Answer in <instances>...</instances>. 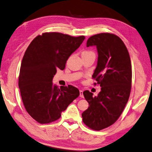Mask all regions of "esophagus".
Listing matches in <instances>:
<instances>
[{
  "label": "esophagus",
  "mask_w": 152,
  "mask_h": 152,
  "mask_svg": "<svg viewBox=\"0 0 152 152\" xmlns=\"http://www.w3.org/2000/svg\"><path fill=\"white\" fill-rule=\"evenodd\" d=\"M79 94H80V97L83 98V90H79Z\"/></svg>",
  "instance_id": "1"
}]
</instances>
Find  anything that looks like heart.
Listing matches in <instances>:
<instances>
[{
    "label": "heart",
    "mask_w": 152,
    "mask_h": 152,
    "mask_svg": "<svg viewBox=\"0 0 152 152\" xmlns=\"http://www.w3.org/2000/svg\"><path fill=\"white\" fill-rule=\"evenodd\" d=\"M94 53V52H92V51H90V50H86V51H83L82 53H81V55H82V54H87V53Z\"/></svg>",
    "instance_id": "1"
}]
</instances>
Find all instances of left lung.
Segmentation results:
<instances>
[{
  "label": "left lung",
  "instance_id": "left-lung-1",
  "mask_svg": "<svg viewBox=\"0 0 152 152\" xmlns=\"http://www.w3.org/2000/svg\"><path fill=\"white\" fill-rule=\"evenodd\" d=\"M92 45L96 46L99 53L92 78L101 91L97 96L84 91L90 106L81 115L88 128L100 130L113 124L125 108L131 91L132 66L126 47L115 34H94L87 41V47Z\"/></svg>",
  "mask_w": 152,
  "mask_h": 152
}]
</instances>
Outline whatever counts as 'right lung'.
Listing matches in <instances>:
<instances>
[{
  "label": "right lung",
  "mask_w": 152,
  "mask_h": 152,
  "mask_svg": "<svg viewBox=\"0 0 152 152\" xmlns=\"http://www.w3.org/2000/svg\"><path fill=\"white\" fill-rule=\"evenodd\" d=\"M84 39V36L44 32L26 50L18 86L26 110L37 122L44 124L58 120L62 111L79 96L77 88L68 85L59 88L52 79L56 69H64L66 60Z\"/></svg>",
  "instance_id": "1"
}]
</instances>
